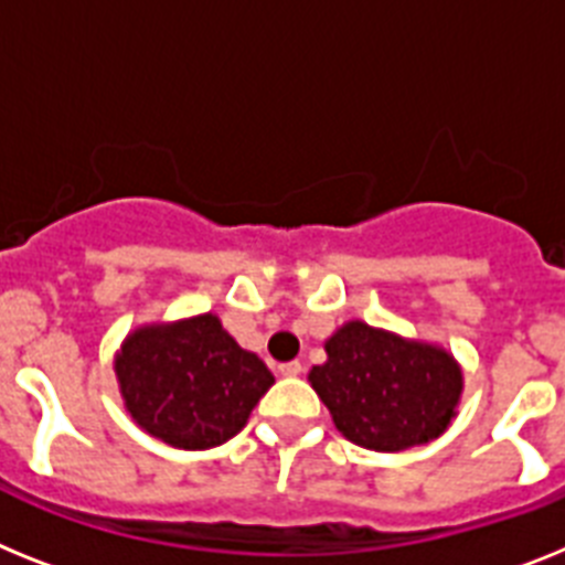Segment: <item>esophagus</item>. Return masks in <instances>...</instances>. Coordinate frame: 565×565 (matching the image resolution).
<instances>
[{
  "label": "esophagus",
  "mask_w": 565,
  "mask_h": 565,
  "mask_svg": "<svg viewBox=\"0 0 565 565\" xmlns=\"http://www.w3.org/2000/svg\"><path fill=\"white\" fill-rule=\"evenodd\" d=\"M278 373H281V376H298V373H301V362H298V359H292V362L278 364Z\"/></svg>",
  "instance_id": "esophagus-1"
}]
</instances>
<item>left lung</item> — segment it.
Instances as JSON below:
<instances>
[{
    "instance_id": "8db88e82",
    "label": "left lung",
    "mask_w": 565,
    "mask_h": 565,
    "mask_svg": "<svg viewBox=\"0 0 565 565\" xmlns=\"http://www.w3.org/2000/svg\"><path fill=\"white\" fill-rule=\"evenodd\" d=\"M310 382L350 443L405 451L448 428L462 391L451 355L430 344L350 321L324 344Z\"/></svg>"
}]
</instances>
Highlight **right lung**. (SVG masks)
<instances>
[{
    "label": "right lung",
    "instance_id": "add662e5",
    "mask_svg": "<svg viewBox=\"0 0 565 565\" xmlns=\"http://www.w3.org/2000/svg\"><path fill=\"white\" fill-rule=\"evenodd\" d=\"M114 371L137 425L186 451L232 439L275 382L210 312L131 333Z\"/></svg>",
    "mask_w": 565,
    "mask_h": 565
}]
</instances>
